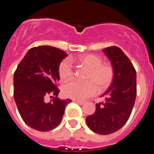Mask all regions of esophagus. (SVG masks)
I'll use <instances>...</instances> for the list:
<instances>
[{"mask_svg":"<svg viewBox=\"0 0 154 154\" xmlns=\"http://www.w3.org/2000/svg\"><path fill=\"white\" fill-rule=\"evenodd\" d=\"M73 102H75V103H78V104H79V105H83L84 103H85L83 101H80V100H75V99H73Z\"/></svg>","mask_w":154,"mask_h":154,"instance_id":"34e87169","label":"esophagus"}]
</instances>
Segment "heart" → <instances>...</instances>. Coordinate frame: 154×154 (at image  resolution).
I'll return each mask as SVG.
<instances>
[{"instance_id":"b5f03b06","label":"heart","mask_w":154,"mask_h":154,"mask_svg":"<svg viewBox=\"0 0 154 154\" xmlns=\"http://www.w3.org/2000/svg\"><path fill=\"white\" fill-rule=\"evenodd\" d=\"M77 62L89 69L85 77L87 81L72 80L69 82L62 88L64 96L71 99L83 100L95 96L98 90H106L111 85L114 77V69L110 64L103 63L101 58L92 54L81 55L77 58ZM58 74L63 81H67L72 77L74 68L69 58H65L59 64Z\"/></svg>"}]
</instances>
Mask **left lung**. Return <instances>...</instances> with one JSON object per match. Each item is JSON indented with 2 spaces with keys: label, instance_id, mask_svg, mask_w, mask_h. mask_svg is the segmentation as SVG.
<instances>
[{
  "label": "left lung",
  "instance_id": "8db88e82",
  "mask_svg": "<svg viewBox=\"0 0 154 154\" xmlns=\"http://www.w3.org/2000/svg\"><path fill=\"white\" fill-rule=\"evenodd\" d=\"M114 69L110 87L102 96L105 100L96 105V112L86 117L92 131L101 135L115 133L130 116L137 97V72L122 50L116 46L103 50Z\"/></svg>",
  "mask_w": 154,
  "mask_h": 154
}]
</instances>
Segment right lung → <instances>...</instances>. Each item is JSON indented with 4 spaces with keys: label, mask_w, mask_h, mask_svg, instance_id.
<instances>
[{
    "label": "right lung",
    "mask_w": 154,
    "mask_h": 154,
    "mask_svg": "<svg viewBox=\"0 0 154 154\" xmlns=\"http://www.w3.org/2000/svg\"><path fill=\"white\" fill-rule=\"evenodd\" d=\"M66 53L43 45L28 50L14 74V98L24 122L34 130L46 132L62 121L72 100L58 98V66ZM53 97L50 101L47 98Z\"/></svg>",
    "instance_id": "1"
}]
</instances>
